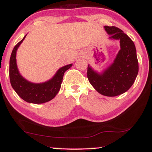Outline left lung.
I'll list each match as a JSON object with an SVG mask.
<instances>
[{
    "instance_id": "left-lung-1",
    "label": "left lung",
    "mask_w": 152,
    "mask_h": 152,
    "mask_svg": "<svg viewBox=\"0 0 152 152\" xmlns=\"http://www.w3.org/2000/svg\"><path fill=\"white\" fill-rule=\"evenodd\" d=\"M109 39L120 40V50L113 63L102 73L88 65L87 77L100 94L114 97L125 93L131 88L138 72V61L134 43L123 31L115 26H104Z\"/></svg>"
}]
</instances>
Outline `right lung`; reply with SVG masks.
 <instances>
[{"label":"right lung","mask_w":152,"mask_h":152,"mask_svg":"<svg viewBox=\"0 0 152 152\" xmlns=\"http://www.w3.org/2000/svg\"><path fill=\"white\" fill-rule=\"evenodd\" d=\"M26 35L14 46L12 52L10 59V83L18 96L23 100L29 103L43 104L50 101L57 95L61 88L64 72L69 69L72 64H68L59 68L53 77L45 82L34 84L28 82L19 73L16 59V50Z\"/></svg>","instance_id":"add662e5"}]
</instances>
